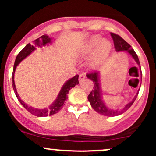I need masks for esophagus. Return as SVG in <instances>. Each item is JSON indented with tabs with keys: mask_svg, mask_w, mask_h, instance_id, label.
Returning a JSON list of instances; mask_svg holds the SVG:
<instances>
[{
	"mask_svg": "<svg viewBox=\"0 0 156 156\" xmlns=\"http://www.w3.org/2000/svg\"><path fill=\"white\" fill-rule=\"evenodd\" d=\"M85 78H86L85 74H81V75H79V82H82Z\"/></svg>",
	"mask_w": 156,
	"mask_h": 156,
	"instance_id": "obj_1",
	"label": "esophagus"
}]
</instances>
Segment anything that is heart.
Returning a JSON list of instances; mask_svg holds the SVG:
<instances>
[{"label": "heart", "mask_w": 156, "mask_h": 156, "mask_svg": "<svg viewBox=\"0 0 156 156\" xmlns=\"http://www.w3.org/2000/svg\"><path fill=\"white\" fill-rule=\"evenodd\" d=\"M112 44L108 40L103 39L100 35H94L86 41L78 49V55L80 57H87L90 55L88 66L94 69L109 55Z\"/></svg>", "instance_id": "1"}]
</instances>
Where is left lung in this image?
I'll list each match as a JSON object with an SVG mask.
<instances>
[{
    "instance_id": "left-lung-1",
    "label": "left lung",
    "mask_w": 156,
    "mask_h": 156,
    "mask_svg": "<svg viewBox=\"0 0 156 156\" xmlns=\"http://www.w3.org/2000/svg\"><path fill=\"white\" fill-rule=\"evenodd\" d=\"M111 36L113 39L115 49L116 51L127 52V53L133 57V59H134V61L136 62V64L139 66L140 69L141 70L140 63L137 55L135 53L134 50H133V48H131V46H130L128 43H127L122 37L118 35V34H114V33H111ZM141 75H142V72H141ZM87 77L94 82V90L90 93V94L87 97V99L88 100H89L92 108H94L97 112L100 113V115L108 116V117H113V116L119 115L122 114V113H124L125 112H126L127 110L132 106V104L134 103L135 100H136V98L137 97L140 89L138 90V92L136 93V96L133 97L132 101H130V103H128L127 105H125V106H124L122 109H113V108L108 107L106 105V103H104V101H103L101 86H100V72H90V73L87 74Z\"/></svg>"
}]
</instances>
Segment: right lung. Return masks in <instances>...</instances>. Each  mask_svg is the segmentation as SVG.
I'll list each match as a JSON object with an SVG mask.
<instances>
[{"label": "right lung", "mask_w": 156, "mask_h": 156, "mask_svg": "<svg viewBox=\"0 0 156 156\" xmlns=\"http://www.w3.org/2000/svg\"><path fill=\"white\" fill-rule=\"evenodd\" d=\"M51 43V37H50L49 36L47 35V34H44V35H42L41 37H40L39 38L34 40V41H33V44H28L26 45L20 53H19V54L17 55L16 58L15 63H14L13 66V70H12V87H13V90L14 92H15V94L16 96L17 99H18L20 103L24 106V108H26L28 112H29L30 113H31V114L37 116V117H45V116L52 115L56 114L58 112L60 111L61 108L63 107L64 103H65V101L67 100V98H68L67 94H69V91L70 90V89H72V87H74L75 85L78 84V83H79V81H78V75H76L75 76H74L73 78L68 80V81L63 84L62 88H61L60 91H59V94H58L57 97H56V100H54V102H53L51 105H50L48 107L44 108H36L34 107H31V106L26 104L25 102H23V100L20 99V96H19L18 93H17L16 91V89L15 81H14V73H15L16 66L20 63L21 61H23L25 58L27 57L29 55L31 54V53L35 50L36 47H45L46 45H48L49 44Z\"/></svg>", "instance_id": "obj_1"}]
</instances>
